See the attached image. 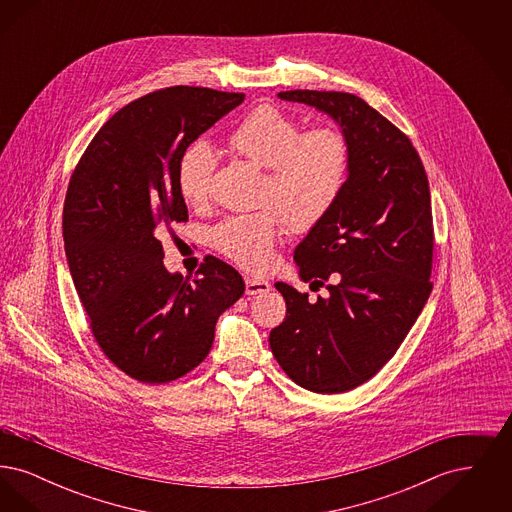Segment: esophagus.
<instances>
[{"mask_svg": "<svg viewBox=\"0 0 512 512\" xmlns=\"http://www.w3.org/2000/svg\"><path fill=\"white\" fill-rule=\"evenodd\" d=\"M267 292H270V284H268L267 280L253 278V276L245 278V293L247 295H259V293Z\"/></svg>", "mask_w": 512, "mask_h": 512, "instance_id": "34e87169", "label": "esophagus"}]
</instances>
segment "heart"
Segmentation results:
<instances>
[{"mask_svg": "<svg viewBox=\"0 0 512 512\" xmlns=\"http://www.w3.org/2000/svg\"><path fill=\"white\" fill-rule=\"evenodd\" d=\"M228 146L267 169L261 203L268 207L220 222L213 244L236 265L263 272L272 263L282 220L295 234H307L334 211L351 171V142L334 126L301 132L280 109L259 105L230 132ZM215 167V153L207 144L186 149L176 176L186 203L195 207L207 201Z\"/></svg>", "mask_w": 512, "mask_h": 512, "instance_id": "b5f03b06", "label": "heart"}]
</instances>
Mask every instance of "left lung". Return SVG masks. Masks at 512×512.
I'll list each match as a JSON object with an SVG mask.
<instances>
[{
  "mask_svg": "<svg viewBox=\"0 0 512 512\" xmlns=\"http://www.w3.org/2000/svg\"><path fill=\"white\" fill-rule=\"evenodd\" d=\"M351 142V171L338 205L295 247L299 276L326 288L317 301L284 282L286 318L270 332L274 359L315 393H343L370 380L407 338L432 292L430 186L411 140L365 99L290 90Z\"/></svg>",
  "mask_w": 512,
  "mask_h": 512,
  "instance_id": "left-lung-1",
  "label": "left lung"
}]
</instances>
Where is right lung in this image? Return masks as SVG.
<instances>
[{
	"label": "right lung",
	"instance_id": "add662e5",
	"mask_svg": "<svg viewBox=\"0 0 512 512\" xmlns=\"http://www.w3.org/2000/svg\"><path fill=\"white\" fill-rule=\"evenodd\" d=\"M244 98L195 86L151 92L99 128L71 176L63 238L74 288L105 357L138 382L194 370L220 315L244 295L240 272L213 255L194 278L171 274L159 240L188 220L182 155Z\"/></svg>",
	"mask_w": 512,
	"mask_h": 512
}]
</instances>
